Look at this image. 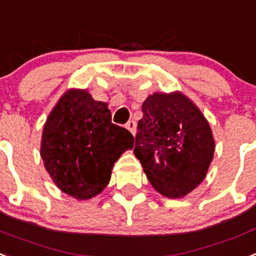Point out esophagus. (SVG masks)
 <instances>
[{
  "label": "esophagus",
  "mask_w": 256,
  "mask_h": 256,
  "mask_svg": "<svg viewBox=\"0 0 256 256\" xmlns=\"http://www.w3.org/2000/svg\"><path fill=\"white\" fill-rule=\"evenodd\" d=\"M126 128H128V132H132V135H135V132H136V122L128 121V124H126Z\"/></svg>",
  "instance_id": "34e87169"
}]
</instances>
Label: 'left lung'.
Segmentation results:
<instances>
[{
  "mask_svg": "<svg viewBox=\"0 0 256 256\" xmlns=\"http://www.w3.org/2000/svg\"><path fill=\"white\" fill-rule=\"evenodd\" d=\"M134 154L166 198H184L206 178L214 152L211 126L182 92H154L142 105Z\"/></svg>",
  "mask_w": 256,
  "mask_h": 256,
  "instance_id": "left-lung-1",
  "label": "left lung"
}]
</instances>
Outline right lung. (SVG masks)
I'll use <instances>...</instances> for the list:
<instances>
[{
    "instance_id": "add662e5",
    "label": "right lung",
    "mask_w": 256,
    "mask_h": 256,
    "mask_svg": "<svg viewBox=\"0 0 256 256\" xmlns=\"http://www.w3.org/2000/svg\"><path fill=\"white\" fill-rule=\"evenodd\" d=\"M132 147V132L112 124L108 104L70 88L46 118L40 154L60 190L87 200L108 186L114 162Z\"/></svg>"
}]
</instances>
